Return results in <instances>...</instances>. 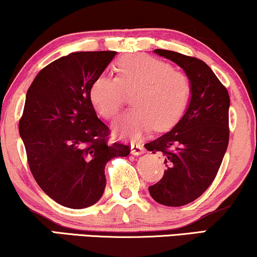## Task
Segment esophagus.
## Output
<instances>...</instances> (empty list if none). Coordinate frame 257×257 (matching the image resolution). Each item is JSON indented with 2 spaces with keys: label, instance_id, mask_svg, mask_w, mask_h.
<instances>
[{
  "label": "esophagus",
  "instance_id": "esophagus-1",
  "mask_svg": "<svg viewBox=\"0 0 257 257\" xmlns=\"http://www.w3.org/2000/svg\"><path fill=\"white\" fill-rule=\"evenodd\" d=\"M144 147L141 144H132L131 145V154L135 155V156H138V155H142L144 153Z\"/></svg>",
  "mask_w": 257,
  "mask_h": 257
}]
</instances>
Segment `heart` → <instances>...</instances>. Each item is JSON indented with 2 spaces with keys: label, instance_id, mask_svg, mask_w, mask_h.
<instances>
[{
  "label": "heart",
  "instance_id": "heart-1",
  "mask_svg": "<svg viewBox=\"0 0 257 257\" xmlns=\"http://www.w3.org/2000/svg\"><path fill=\"white\" fill-rule=\"evenodd\" d=\"M116 77L100 75L90 85V101L104 119L118 115L127 94H134L130 110L116 122L115 132L138 139L155 127L172 128L181 118L191 96V80L185 71L145 55L123 56L115 64Z\"/></svg>",
  "mask_w": 257,
  "mask_h": 257
}]
</instances>
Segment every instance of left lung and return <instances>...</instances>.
<instances>
[{
    "mask_svg": "<svg viewBox=\"0 0 257 257\" xmlns=\"http://www.w3.org/2000/svg\"><path fill=\"white\" fill-rule=\"evenodd\" d=\"M181 66L191 80L188 108L172 131L145 148L162 153L167 170L149 187L154 200L164 206H183L198 199L219 170L229 144L230 97L211 68L195 57L155 50Z\"/></svg>",
    "mask_w": 257,
    "mask_h": 257,
    "instance_id": "8db88e82",
    "label": "left lung"
}]
</instances>
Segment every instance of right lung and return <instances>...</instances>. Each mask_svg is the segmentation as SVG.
<instances>
[{
  "instance_id": "right-lung-1",
  "label": "right lung",
  "mask_w": 257,
  "mask_h": 257,
  "mask_svg": "<svg viewBox=\"0 0 257 257\" xmlns=\"http://www.w3.org/2000/svg\"><path fill=\"white\" fill-rule=\"evenodd\" d=\"M115 51L74 52L38 72L26 94L19 132L38 185L69 208L100 200L106 187L104 167L126 157L131 147L108 143V126L97 118L90 85Z\"/></svg>"
}]
</instances>
